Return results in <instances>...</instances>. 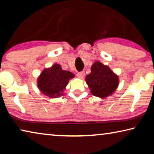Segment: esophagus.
<instances>
[{
  "label": "esophagus",
  "instance_id": "esophagus-1",
  "mask_svg": "<svg viewBox=\"0 0 154 154\" xmlns=\"http://www.w3.org/2000/svg\"><path fill=\"white\" fill-rule=\"evenodd\" d=\"M85 76V72L84 71H82V72H79L77 73V77L79 79H83Z\"/></svg>",
  "mask_w": 154,
  "mask_h": 154
}]
</instances>
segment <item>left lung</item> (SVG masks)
<instances>
[{"label": "left lung", "instance_id": "obj_1", "mask_svg": "<svg viewBox=\"0 0 154 154\" xmlns=\"http://www.w3.org/2000/svg\"><path fill=\"white\" fill-rule=\"evenodd\" d=\"M92 94L106 98L113 94L118 87L119 78L108 66L96 61L91 67V72L85 77Z\"/></svg>", "mask_w": 154, "mask_h": 154}]
</instances>
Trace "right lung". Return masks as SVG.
<instances>
[{
    "instance_id": "add662e5",
    "label": "right lung",
    "mask_w": 154,
    "mask_h": 154,
    "mask_svg": "<svg viewBox=\"0 0 154 154\" xmlns=\"http://www.w3.org/2000/svg\"><path fill=\"white\" fill-rule=\"evenodd\" d=\"M74 77L72 72L63 71L60 65L55 64L43 70L38 77L37 85L43 94L49 98H58L63 95L69 80Z\"/></svg>"
}]
</instances>
